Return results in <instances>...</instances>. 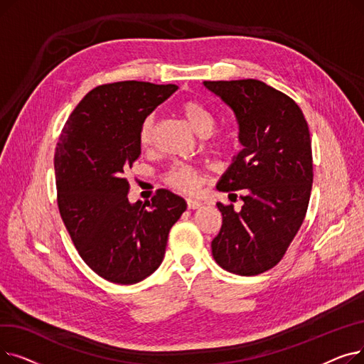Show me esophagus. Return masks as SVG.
Wrapping results in <instances>:
<instances>
[{"mask_svg": "<svg viewBox=\"0 0 364 364\" xmlns=\"http://www.w3.org/2000/svg\"><path fill=\"white\" fill-rule=\"evenodd\" d=\"M200 205H202V202H200V200H196V199H187V208H188V209H198Z\"/></svg>", "mask_w": 364, "mask_h": 364, "instance_id": "obj_1", "label": "esophagus"}]
</instances>
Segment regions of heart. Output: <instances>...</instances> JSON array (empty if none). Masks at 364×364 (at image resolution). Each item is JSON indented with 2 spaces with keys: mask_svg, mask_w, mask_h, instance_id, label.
<instances>
[{
  "mask_svg": "<svg viewBox=\"0 0 364 364\" xmlns=\"http://www.w3.org/2000/svg\"><path fill=\"white\" fill-rule=\"evenodd\" d=\"M178 110L198 134L208 137L206 144L211 149L223 150L233 144L235 134L230 128H224L217 132L213 131L215 125V117L213 110L203 102L198 99H186L178 105ZM155 125L156 119L153 114H147L141 121L139 128V144L141 147H149L151 144L153 134H155ZM164 183L172 188L178 190V192L190 193L198 187L199 178L198 172L193 166L176 162L172 164L164 174Z\"/></svg>",
  "mask_w": 364,
  "mask_h": 364,
  "instance_id": "b5f03b06",
  "label": "heart"
}]
</instances>
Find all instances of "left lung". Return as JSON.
<instances>
[{
  "instance_id": "1",
  "label": "left lung",
  "mask_w": 364,
  "mask_h": 364,
  "mask_svg": "<svg viewBox=\"0 0 364 364\" xmlns=\"http://www.w3.org/2000/svg\"><path fill=\"white\" fill-rule=\"evenodd\" d=\"M230 106L243 149L217 188L242 190L243 206L217 203L223 215L211 247L224 270L257 276L273 269L288 251L307 214L313 186L309 124L284 92L258 80L203 81Z\"/></svg>"
}]
</instances>
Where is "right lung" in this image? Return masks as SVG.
<instances>
[{
	"label": "right lung",
	"instance_id": "1",
	"mask_svg": "<svg viewBox=\"0 0 364 364\" xmlns=\"http://www.w3.org/2000/svg\"><path fill=\"white\" fill-rule=\"evenodd\" d=\"M177 85L121 81L92 88L68 118L54 153L57 205L84 262L100 277L134 284L161 265L183 198L159 188L129 203L125 172L140 156L139 128Z\"/></svg>",
	"mask_w": 364,
	"mask_h": 364
}]
</instances>
